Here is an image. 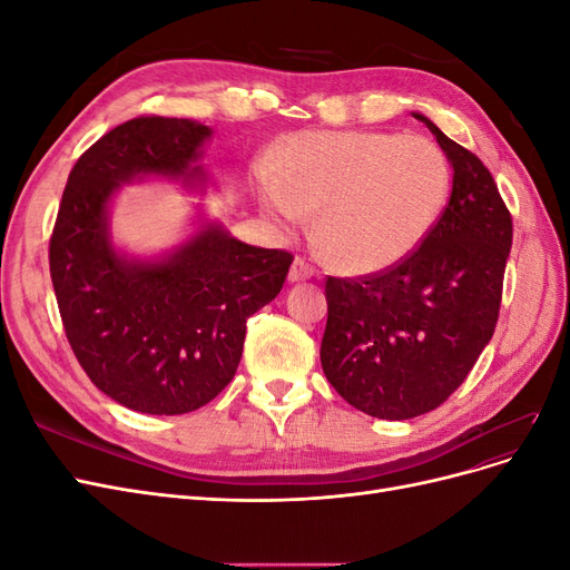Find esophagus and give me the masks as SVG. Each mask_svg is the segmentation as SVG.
Here are the masks:
<instances>
[{"instance_id":"esophagus-1","label":"esophagus","mask_w":570,"mask_h":570,"mask_svg":"<svg viewBox=\"0 0 570 570\" xmlns=\"http://www.w3.org/2000/svg\"><path fill=\"white\" fill-rule=\"evenodd\" d=\"M314 275V266L306 262L304 256H297L295 262H292V266H289V283H299V281H308Z\"/></svg>"}]
</instances>
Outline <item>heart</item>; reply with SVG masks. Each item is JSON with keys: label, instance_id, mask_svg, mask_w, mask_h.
<instances>
[{"label": "heart", "instance_id": "b5f03b06", "mask_svg": "<svg viewBox=\"0 0 570 570\" xmlns=\"http://www.w3.org/2000/svg\"><path fill=\"white\" fill-rule=\"evenodd\" d=\"M450 164L421 135L302 132L258 178V204L281 228L318 212L316 243L350 273L392 268L419 249L450 195Z\"/></svg>", "mask_w": 570, "mask_h": 570}]
</instances>
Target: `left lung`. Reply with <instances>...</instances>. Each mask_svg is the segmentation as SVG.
Instances as JSON below:
<instances>
[{
  "instance_id": "left-lung-1",
  "label": "left lung",
  "mask_w": 570,
  "mask_h": 570,
  "mask_svg": "<svg viewBox=\"0 0 570 570\" xmlns=\"http://www.w3.org/2000/svg\"><path fill=\"white\" fill-rule=\"evenodd\" d=\"M454 168L433 230L392 268L325 278L321 364L337 394L385 421L438 409L492 340L511 252V214L488 166L413 114Z\"/></svg>"
}]
</instances>
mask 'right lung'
I'll return each instance as SVG.
<instances>
[{"label":"right lung","mask_w":570,"mask_h":570,"mask_svg":"<svg viewBox=\"0 0 570 570\" xmlns=\"http://www.w3.org/2000/svg\"><path fill=\"white\" fill-rule=\"evenodd\" d=\"M212 130L137 116L82 151L68 176L49 273L68 344L114 402L154 416L197 411L237 371L247 318L278 297L292 256L206 226L164 262H128L109 243L107 204L135 176L204 180Z\"/></svg>","instance_id":"obj_1"}]
</instances>
